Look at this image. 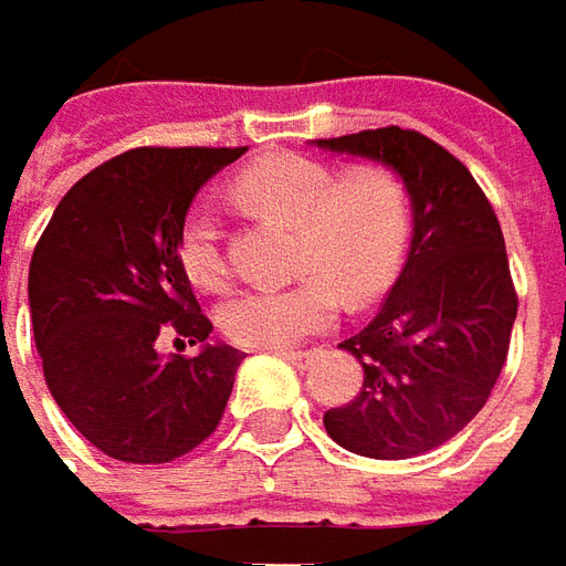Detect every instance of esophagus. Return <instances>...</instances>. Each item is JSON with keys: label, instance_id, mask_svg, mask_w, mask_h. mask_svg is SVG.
<instances>
[{"label": "esophagus", "instance_id": "obj_1", "mask_svg": "<svg viewBox=\"0 0 566 566\" xmlns=\"http://www.w3.org/2000/svg\"><path fill=\"white\" fill-rule=\"evenodd\" d=\"M279 356H284V359H287V363L291 365H297V368H306V365L313 363V349H282V353H279Z\"/></svg>", "mask_w": 566, "mask_h": 566}]
</instances>
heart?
<instances>
[{"mask_svg": "<svg viewBox=\"0 0 566 566\" xmlns=\"http://www.w3.org/2000/svg\"><path fill=\"white\" fill-rule=\"evenodd\" d=\"M232 191L253 213L294 226V269L303 272L287 284L238 291L219 306L222 332L241 347H287L322 332L340 310L336 287L349 300L378 294L409 241V191L380 164L340 172L303 154H279L238 172ZM176 256L195 287L222 291L229 284L232 269L213 213H188Z\"/></svg>", "mask_w": 566, "mask_h": 566, "instance_id": "heart-1", "label": "heart"}]
</instances>
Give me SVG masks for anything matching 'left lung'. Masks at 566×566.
Listing matches in <instances>:
<instances>
[{"mask_svg": "<svg viewBox=\"0 0 566 566\" xmlns=\"http://www.w3.org/2000/svg\"><path fill=\"white\" fill-rule=\"evenodd\" d=\"M313 145L394 170L412 203L399 279L340 344L363 365V387L325 412V430L365 459L424 455L483 409L509 356L517 294L499 219L468 167L421 133L384 126Z\"/></svg>", "mask_w": 566, "mask_h": 566, "instance_id": "1", "label": "left lung"}]
</instances>
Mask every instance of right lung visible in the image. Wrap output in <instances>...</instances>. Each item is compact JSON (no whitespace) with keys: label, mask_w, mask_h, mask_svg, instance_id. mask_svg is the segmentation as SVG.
Listing matches in <instances>:
<instances>
[{"label":"right lung","mask_w":566,"mask_h":566,"mask_svg":"<svg viewBox=\"0 0 566 566\" xmlns=\"http://www.w3.org/2000/svg\"><path fill=\"white\" fill-rule=\"evenodd\" d=\"M244 148H136L61 198L30 260V322L42 375L95 449L164 464L203 443L244 359L191 294L176 256L188 207ZM164 336L201 343L164 357Z\"/></svg>","instance_id":"add662e5"}]
</instances>
